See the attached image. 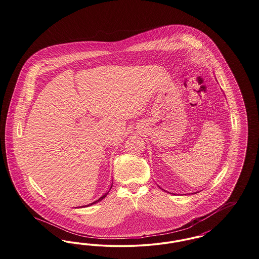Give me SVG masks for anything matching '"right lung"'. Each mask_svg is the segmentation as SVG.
<instances>
[{
  "label": "right lung",
  "instance_id": "add662e5",
  "mask_svg": "<svg viewBox=\"0 0 259 259\" xmlns=\"http://www.w3.org/2000/svg\"><path fill=\"white\" fill-rule=\"evenodd\" d=\"M111 186H112V185H111ZM110 190H111V189H110ZM108 193H109V191H108V192H107V193H106V194H104V195H103V196H102V197L99 198V199H98V200H97V201H95V202H93V203H91V205H92V204H96V203H98L99 201H102V200H103V199H104V198L106 197V196H107V195H108ZM88 206H89V205H88Z\"/></svg>",
  "mask_w": 259,
  "mask_h": 259
}]
</instances>
